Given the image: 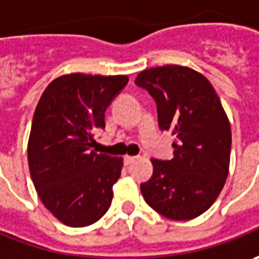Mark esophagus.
Instances as JSON below:
<instances>
[{
    "instance_id": "obj_1",
    "label": "esophagus",
    "mask_w": 259,
    "mask_h": 259,
    "mask_svg": "<svg viewBox=\"0 0 259 259\" xmlns=\"http://www.w3.org/2000/svg\"><path fill=\"white\" fill-rule=\"evenodd\" d=\"M136 157L135 156H124V165H130Z\"/></svg>"
}]
</instances>
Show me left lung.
Segmentation results:
<instances>
[{
  "label": "left lung",
  "instance_id": "obj_1",
  "mask_svg": "<svg viewBox=\"0 0 259 259\" xmlns=\"http://www.w3.org/2000/svg\"><path fill=\"white\" fill-rule=\"evenodd\" d=\"M135 83L156 102L160 130L175 138L174 159H152L142 195L166 218H196L218 198L229 169L232 136L218 94L206 77L182 66L149 68Z\"/></svg>",
  "mask_w": 259,
  "mask_h": 259
}]
</instances>
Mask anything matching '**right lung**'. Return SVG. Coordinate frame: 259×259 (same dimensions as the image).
<instances>
[{
    "mask_svg": "<svg viewBox=\"0 0 259 259\" xmlns=\"http://www.w3.org/2000/svg\"><path fill=\"white\" fill-rule=\"evenodd\" d=\"M127 76L66 74L53 80L35 107L28 166L44 206L63 224L92 225L110 208L123 159L97 153L94 133Z\"/></svg>",
    "mask_w": 259,
    "mask_h": 259,
    "instance_id": "obj_1",
    "label": "right lung"
}]
</instances>
